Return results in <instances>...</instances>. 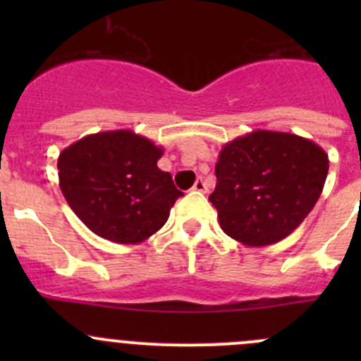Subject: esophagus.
<instances>
[{
	"mask_svg": "<svg viewBox=\"0 0 361 361\" xmlns=\"http://www.w3.org/2000/svg\"><path fill=\"white\" fill-rule=\"evenodd\" d=\"M192 188H194L195 192H202V194H206V192H207V185H206V181L202 180V178H199V180L195 181L194 187H192Z\"/></svg>",
	"mask_w": 361,
	"mask_h": 361,
	"instance_id": "obj_1",
	"label": "esophagus"
}]
</instances>
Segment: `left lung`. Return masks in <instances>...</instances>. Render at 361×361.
<instances>
[{
	"label": "left lung",
	"instance_id": "obj_1",
	"mask_svg": "<svg viewBox=\"0 0 361 361\" xmlns=\"http://www.w3.org/2000/svg\"><path fill=\"white\" fill-rule=\"evenodd\" d=\"M209 201L221 231L246 246L292 234L318 202L329 154L307 137L257 129L224 145Z\"/></svg>",
	"mask_w": 361,
	"mask_h": 361
}]
</instances>
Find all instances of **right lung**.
<instances>
[{
  "label": "right lung",
  "instance_id": "add662e5",
  "mask_svg": "<svg viewBox=\"0 0 361 361\" xmlns=\"http://www.w3.org/2000/svg\"><path fill=\"white\" fill-rule=\"evenodd\" d=\"M162 154V147L129 129L89 134L59 154L61 192L94 234L137 245L162 228L183 195L159 169Z\"/></svg>",
  "mask_w": 361,
  "mask_h": 361
}]
</instances>
